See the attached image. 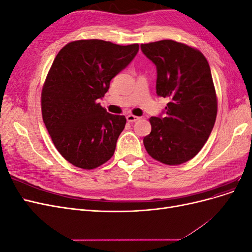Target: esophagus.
Listing matches in <instances>:
<instances>
[{
	"label": "esophagus",
	"mask_w": 252,
	"mask_h": 252,
	"mask_svg": "<svg viewBox=\"0 0 252 252\" xmlns=\"http://www.w3.org/2000/svg\"><path fill=\"white\" fill-rule=\"evenodd\" d=\"M126 119H127V121L129 122V123H133V122H136L140 118L135 117V116H132V114H128V116L126 117Z\"/></svg>",
	"instance_id": "1"
}]
</instances>
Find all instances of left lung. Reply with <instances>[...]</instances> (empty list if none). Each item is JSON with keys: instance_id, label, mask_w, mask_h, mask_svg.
<instances>
[{"instance_id": "1", "label": "left lung", "mask_w": 252, "mask_h": 252, "mask_svg": "<svg viewBox=\"0 0 252 252\" xmlns=\"http://www.w3.org/2000/svg\"><path fill=\"white\" fill-rule=\"evenodd\" d=\"M141 50L157 67V94L169 100L164 116L149 119L144 146L158 162L183 164L199 154L216 123L209 64L201 51L172 40L142 44Z\"/></svg>"}]
</instances>
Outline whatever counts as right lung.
<instances>
[{
    "instance_id": "add662e5",
    "label": "right lung",
    "mask_w": 252,
    "mask_h": 252,
    "mask_svg": "<svg viewBox=\"0 0 252 252\" xmlns=\"http://www.w3.org/2000/svg\"><path fill=\"white\" fill-rule=\"evenodd\" d=\"M138 51L139 44L80 40L53 61L42 90V116L56 148L72 165L94 169L113 156L126 118L107 112L96 100Z\"/></svg>"
}]
</instances>
